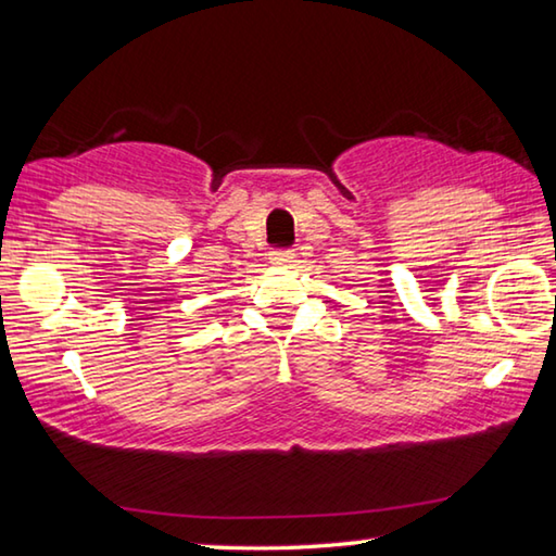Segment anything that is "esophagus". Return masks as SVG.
Segmentation results:
<instances>
[{
  "instance_id": "1",
  "label": "esophagus",
  "mask_w": 556,
  "mask_h": 556,
  "mask_svg": "<svg viewBox=\"0 0 556 556\" xmlns=\"http://www.w3.org/2000/svg\"><path fill=\"white\" fill-rule=\"evenodd\" d=\"M291 257H294V250H275V252H271L269 260H271V265L285 267V265H289Z\"/></svg>"
}]
</instances>
